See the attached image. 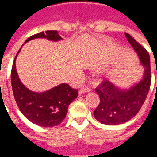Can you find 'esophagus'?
Segmentation results:
<instances>
[{"label": "esophagus", "mask_w": 157, "mask_h": 157, "mask_svg": "<svg viewBox=\"0 0 157 157\" xmlns=\"http://www.w3.org/2000/svg\"><path fill=\"white\" fill-rule=\"evenodd\" d=\"M90 91H91V89H90V87H89L88 86L83 85V86H82L81 89L79 90V93H80V94H83V93L88 92H90Z\"/></svg>", "instance_id": "obj_1"}]
</instances>
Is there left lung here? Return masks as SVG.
Wrapping results in <instances>:
<instances>
[{
    "label": "left lung",
    "mask_w": 157,
    "mask_h": 157,
    "mask_svg": "<svg viewBox=\"0 0 157 157\" xmlns=\"http://www.w3.org/2000/svg\"><path fill=\"white\" fill-rule=\"evenodd\" d=\"M125 36L138 54L142 65L145 66L144 75L138 83L128 90L118 88L109 81H103L95 89L99 96L100 103L93 114L96 119L103 124H122L135 117L144 104L151 86V74L149 53L128 33H125Z\"/></svg>",
    "instance_id": "8db88e82"
}]
</instances>
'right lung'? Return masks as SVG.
<instances>
[{
  "mask_svg": "<svg viewBox=\"0 0 157 157\" xmlns=\"http://www.w3.org/2000/svg\"><path fill=\"white\" fill-rule=\"evenodd\" d=\"M44 38L51 41L61 40L55 30L41 32L29 37L26 40ZM21 50L17 53L12 64L11 79L14 98L23 115L33 124L43 127H53L59 124L66 117L69 105L78 96V91L68 84H60L44 92L30 91L19 80L16 70V59Z\"/></svg>",
  "mask_w": 157,
  "mask_h": 157,
  "instance_id": "right-lung-1",
  "label": "right lung"
}]
</instances>
